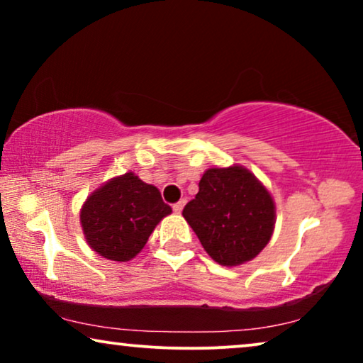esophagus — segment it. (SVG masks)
Listing matches in <instances>:
<instances>
[{
    "label": "esophagus",
    "instance_id": "1",
    "mask_svg": "<svg viewBox=\"0 0 363 363\" xmlns=\"http://www.w3.org/2000/svg\"><path fill=\"white\" fill-rule=\"evenodd\" d=\"M183 203H185V201H178V203H175V205H173L172 208H173V211H175L177 213V215H180V213H182V210H183Z\"/></svg>",
    "mask_w": 363,
    "mask_h": 363
}]
</instances>
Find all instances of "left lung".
<instances>
[{
    "label": "left lung",
    "mask_w": 363,
    "mask_h": 363,
    "mask_svg": "<svg viewBox=\"0 0 363 363\" xmlns=\"http://www.w3.org/2000/svg\"><path fill=\"white\" fill-rule=\"evenodd\" d=\"M183 218L221 266L255 259L269 242L276 206L266 186L245 167L208 168Z\"/></svg>",
    "instance_id": "obj_1"
}]
</instances>
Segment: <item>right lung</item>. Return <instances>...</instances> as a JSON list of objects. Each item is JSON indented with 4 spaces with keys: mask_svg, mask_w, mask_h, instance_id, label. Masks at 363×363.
Segmentation results:
<instances>
[{
    "mask_svg": "<svg viewBox=\"0 0 363 363\" xmlns=\"http://www.w3.org/2000/svg\"><path fill=\"white\" fill-rule=\"evenodd\" d=\"M170 213L157 186L128 172L87 198L81 208V225L94 251L106 259L125 262L143 250L155 226Z\"/></svg>",
    "mask_w": 363,
    "mask_h": 363,
    "instance_id": "obj_1",
    "label": "right lung"
}]
</instances>
